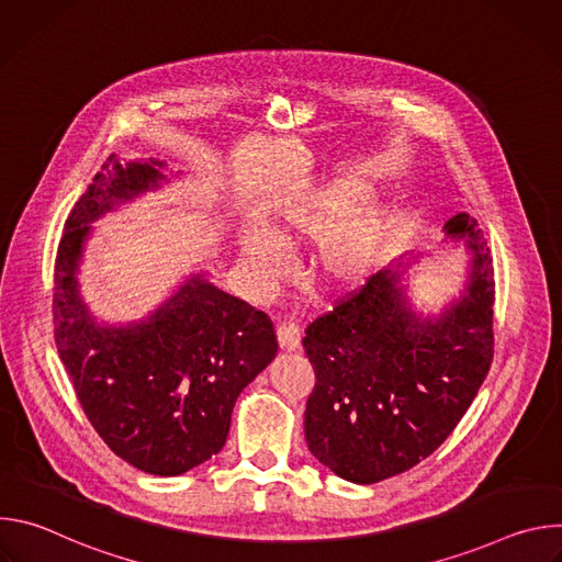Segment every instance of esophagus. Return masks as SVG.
Wrapping results in <instances>:
<instances>
[{
  "label": "esophagus",
  "mask_w": 562,
  "mask_h": 562,
  "mask_svg": "<svg viewBox=\"0 0 562 562\" xmlns=\"http://www.w3.org/2000/svg\"><path fill=\"white\" fill-rule=\"evenodd\" d=\"M278 345L284 351H297L300 349V329L293 323H280L276 329Z\"/></svg>",
  "instance_id": "1"
}]
</instances>
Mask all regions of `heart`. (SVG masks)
<instances>
[{
  "instance_id": "1",
  "label": "heart",
  "mask_w": 562,
  "mask_h": 562,
  "mask_svg": "<svg viewBox=\"0 0 562 562\" xmlns=\"http://www.w3.org/2000/svg\"><path fill=\"white\" fill-rule=\"evenodd\" d=\"M362 198L364 193L351 184H327L306 198L284 204L267 231V237L260 233H247L243 237L247 267L262 280L273 278L282 265L280 247L291 245L302 235H329L360 206ZM386 235L389 226L380 211L367 209L353 215L323 247L319 269L325 280L338 289L364 284L382 256Z\"/></svg>"
}]
</instances>
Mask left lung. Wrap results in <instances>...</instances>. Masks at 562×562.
<instances>
[{
  "label": "left lung",
  "instance_id": "1",
  "mask_svg": "<svg viewBox=\"0 0 562 562\" xmlns=\"http://www.w3.org/2000/svg\"><path fill=\"white\" fill-rule=\"evenodd\" d=\"M464 239L471 273L438 317L418 315L395 260L315 317L302 340L315 371L306 400L308 451L358 485L380 483L431 456L485 382L494 360V269L487 239L467 213L445 224Z\"/></svg>",
  "mask_w": 562,
  "mask_h": 562
}]
</instances>
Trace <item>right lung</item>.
Here are the masks:
<instances>
[{
    "label": "right lung",
    "instance_id": "1",
    "mask_svg": "<svg viewBox=\"0 0 562 562\" xmlns=\"http://www.w3.org/2000/svg\"><path fill=\"white\" fill-rule=\"evenodd\" d=\"M165 162L120 165L109 155L64 224L55 258V345L87 418L128 464L180 475L215 456L233 405L278 353L265 311L193 276L142 323L100 325L82 302L77 269L91 222L157 189Z\"/></svg>",
    "mask_w": 562,
    "mask_h": 562
}]
</instances>
